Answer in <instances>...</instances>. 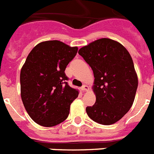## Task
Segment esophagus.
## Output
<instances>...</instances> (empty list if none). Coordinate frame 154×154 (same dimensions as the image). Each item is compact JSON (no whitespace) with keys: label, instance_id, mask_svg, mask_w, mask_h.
<instances>
[{"label":"esophagus","instance_id":"1","mask_svg":"<svg viewBox=\"0 0 154 154\" xmlns=\"http://www.w3.org/2000/svg\"><path fill=\"white\" fill-rule=\"evenodd\" d=\"M81 90H82L83 91H87L89 90V87H88V86H87V85H83V87H81Z\"/></svg>","mask_w":154,"mask_h":154}]
</instances>
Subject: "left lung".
<instances>
[{"mask_svg":"<svg viewBox=\"0 0 154 154\" xmlns=\"http://www.w3.org/2000/svg\"><path fill=\"white\" fill-rule=\"evenodd\" d=\"M94 73L96 101L86 108L91 119L102 125L119 121L132 106L138 79L132 57L118 41L102 38L79 50Z\"/></svg>","mask_w":154,"mask_h":154,"instance_id":"left-lung-1","label":"left lung"}]
</instances>
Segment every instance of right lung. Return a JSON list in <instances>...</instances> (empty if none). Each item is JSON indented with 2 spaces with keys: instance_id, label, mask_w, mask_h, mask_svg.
Masks as SVG:
<instances>
[{
  "instance_id": "add662e5",
  "label": "right lung",
  "mask_w": 154,
  "mask_h": 154,
  "mask_svg": "<svg viewBox=\"0 0 154 154\" xmlns=\"http://www.w3.org/2000/svg\"><path fill=\"white\" fill-rule=\"evenodd\" d=\"M77 51L78 47L48 40L35 45L28 54L20 75V96L35 123L51 127L68 117L79 91L67 84L64 71Z\"/></svg>"
}]
</instances>
